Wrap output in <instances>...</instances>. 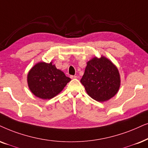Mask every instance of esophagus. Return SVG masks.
Here are the masks:
<instances>
[{
  "label": "esophagus",
  "instance_id": "obj_1",
  "mask_svg": "<svg viewBox=\"0 0 148 148\" xmlns=\"http://www.w3.org/2000/svg\"><path fill=\"white\" fill-rule=\"evenodd\" d=\"M70 77L71 78V79H75V78L77 77V76H76V75H71Z\"/></svg>",
  "mask_w": 148,
  "mask_h": 148
}]
</instances>
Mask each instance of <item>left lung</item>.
I'll use <instances>...</instances> for the list:
<instances>
[{
  "label": "left lung",
  "instance_id": "8db88e82",
  "mask_svg": "<svg viewBox=\"0 0 148 148\" xmlns=\"http://www.w3.org/2000/svg\"><path fill=\"white\" fill-rule=\"evenodd\" d=\"M80 82L88 95L99 102H104L116 95L120 85L118 69L103 56L88 62Z\"/></svg>",
  "mask_w": 148,
  "mask_h": 148
}]
</instances>
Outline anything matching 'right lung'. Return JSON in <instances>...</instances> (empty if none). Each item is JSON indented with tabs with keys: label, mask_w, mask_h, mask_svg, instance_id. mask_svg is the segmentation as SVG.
I'll use <instances>...</instances> for the list:
<instances>
[{
	"label": "right lung",
	"mask_w": 148,
	"mask_h": 148,
	"mask_svg": "<svg viewBox=\"0 0 148 148\" xmlns=\"http://www.w3.org/2000/svg\"><path fill=\"white\" fill-rule=\"evenodd\" d=\"M71 79L52 63L39 62L28 75V87L36 97L50 99L60 93Z\"/></svg>",
	"instance_id": "obj_1"
}]
</instances>
